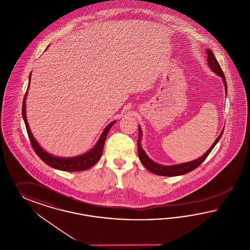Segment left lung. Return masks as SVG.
I'll list each match as a JSON object with an SVG mask.
<instances>
[{
    "mask_svg": "<svg viewBox=\"0 0 250 250\" xmlns=\"http://www.w3.org/2000/svg\"><path fill=\"white\" fill-rule=\"evenodd\" d=\"M208 54V65H209L211 70L214 72H216L218 75H220V77L223 79V83L225 85V90H226V94H227V83L226 79L224 76V73L220 68V64L218 62V60H216L214 54L212 51L207 50ZM223 130L220 133V136L218 137V139L215 140V142L213 143V145L210 147L209 150H208L203 156H201L196 160L188 162V163H184V164H180V165H175V166H161L156 163H154L153 161L150 160V158L147 156V154L145 153L144 150L141 147V128L139 126V139H138V152H139V158H140L141 164L150 171L151 173L155 174V175H159V176H167V177H174V176H180V175H184L187 174L190 171L197 168L200 165L205 161V159L208 156L210 151L213 150V148L215 147V145L218 143V141L220 140L221 136H222Z\"/></svg>",
    "mask_w": 250,
    "mask_h": 250,
    "instance_id": "left-lung-1",
    "label": "left lung"
}]
</instances>
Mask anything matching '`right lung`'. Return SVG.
<instances>
[{"mask_svg":"<svg viewBox=\"0 0 250 250\" xmlns=\"http://www.w3.org/2000/svg\"><path fill=\"white\" fill-rule=\"evenodd\" d=\"M30 85V84H29ZM29 88V86H28ZM28 91H26L25 97L23 99V104H22V116L26 125V128H27V133L30 139L31 146L33 148L34 151L36 152V154L40 157L42 160L43 161L46 165L50 166L52 167L56 168V169L62 170V171H69V172H74V171H83V170H86L92 167L96 163H98V161L100 160L101 155H102V150L104 147V143L107 138L108 132L110 129V127L113 125V124L115 123V121L111 122L110 125L104 129L103 133L100 136V139L98 141V143L96 144V146L92 149V150L80 155V156H76V157H71V158H59V157H55L53 155L49 154L48 152H46L43 149H42L40 145L38 144V142L34 140L32 133L30 129L28 121H27V116H26V104H25V100L27 97Z\"/></svg>","mask_w":250,"mask_h":250,"instance_id":"1","label":"right lung"}]
</instances>
